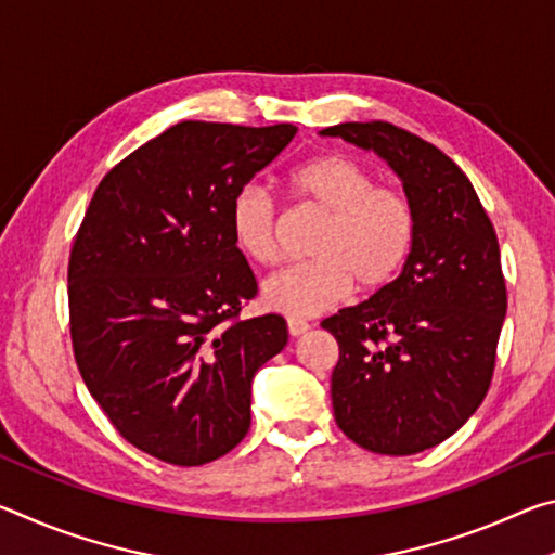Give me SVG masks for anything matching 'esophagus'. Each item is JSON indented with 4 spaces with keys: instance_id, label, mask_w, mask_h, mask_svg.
Here are the masks:
<instances>
[{
    "instance_id": "obj_1",
    "label": "esophagus",
    "mask_w": 555,
    "mask_h": 555,
    "mask_svg": "<svg viewBox=\"0 0 555 555\" xmlns=\"http://www.w3.org/2000/svg\"><path fill=\"white\" fill-rule=\"evenodd\" d=\"M308 331H311V325H308L306 321H300V318H288V333L291 335L298 337V335H304Z\"/></svg>"
}]
</instances>
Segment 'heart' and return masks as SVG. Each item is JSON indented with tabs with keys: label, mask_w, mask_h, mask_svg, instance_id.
Instances as JSON below:
<instances>
[{
	"label": "heart",
	"mask_w": 555,
	"mask_h": 555,
	"mask_svg": "<svg viewBox=\"0 0 555 555\" xmlns=\"http://www.w3.org/2000/svg\"><path fill=\"white\" fill-rule=\"evenodd\" d=\"M296 198L325 215L308 264L279 271L261 286L267 308L318 315L347 298L352 286L374 294L389 286L416 242V210L406 193L377 185V176L340 154L315 156L288 178ZM232 240L261 267L276 264L279 203L264 185H242L230 203Z\"/></svg>",
	"instance_id": "b5f03b06"
}]
</instances>
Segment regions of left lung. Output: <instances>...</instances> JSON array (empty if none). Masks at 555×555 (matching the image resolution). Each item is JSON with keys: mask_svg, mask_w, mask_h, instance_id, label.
Returning a JSON list of instances; mask_svg holds the SVG:
<instances>
[{"mask_svg": "<svg viewBox=\"0 0 555 555\" xmlns=\"http://www.w3.org/2000/svg\"><path fill=\"white\" fill-rule=\"evenodd\" d=\"M321 134L384 158L416 210L401 274L321 323L340 345L335 421L372 453H421L453 436L490 389L506 315L500 244L469 178L438 146L389 121Z\"/></svg>", "mask_w": 555, "mask_h": 555, "instance_id": "8db88e82", "label": "left lung"}]
</instances>
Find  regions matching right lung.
I'll list each match as a JSON object with an SVG mask.
<instances>
[{"label": "right lung", "mask_w": 555, "mask_h": 555, "mask_svg": "<svg viewBox=\"0 0 555 555\" xmlns=\"http://www.w3.org/2000/svg\"><path fill=\"white\" fill-rule=\"evenodd\" d=\"M296 131L181 121L102 178L75 234V362L119 436L164 463L230 453L251 424V379L288 343L276 313L240 321L257 279L230 203Z\"/></svg>", "instance_id": "right-lung-1"}]
</instances>
